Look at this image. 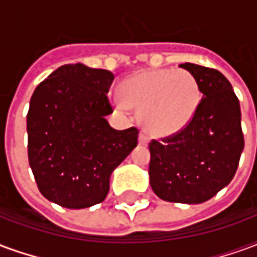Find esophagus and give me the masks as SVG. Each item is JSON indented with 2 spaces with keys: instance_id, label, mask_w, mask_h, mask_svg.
<instances>
[{
  "instance_id": "esophagus-1",
  "label": "esophagus",
  "mask_w": 257,
  "mask_h": 257,
  "mask_svg": "<svg viewBox=\"0 0 257 257\" xmlns=\"http://www.w3.org/2000/svg\"><path fill=\"white\" fill-rule=\"evenodd\" d=\"M139 143L142 146H147V145H149V138H147V136H146L145 134H140Z\"/></svg>"
}]
</instances>
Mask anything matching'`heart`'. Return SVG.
Returning <instances> with one entry per match:
<instances>
[{"label":"heart","mask_w":257,"mask_h":257,"mask_svg":"<svg viewBox=\"0 0 257 257\" xmlns=\"http://www.w3.org/2000/svg\"><path fill=\"white\" fill-rule=\"evenodd\" d=\"M119 108L139 112L140 123L153 138H168L183 131L198 108L201 92L187 70H145L121 85Z\"/></svg>","instance_id":"b5f03b06"}]
</instances>
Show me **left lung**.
<instances>
[{"mask_svg": "<svg viewBox=\"0 0 257 257\" xmlns=\"http://www.w3.org/2000/svg\"><path fill=\"white\" fill-rule=\"evenodd\" d=\"M180 67L197 79L202 99L183 131L150 143V186L168 202L201 204L235 175L243 150L241 108L220 71L193 63Z\"/></svg>", "mask_w": 257, "mask_h": 257, "instance_id": "left-lung-1", "label": "left lung"}]
</instances>
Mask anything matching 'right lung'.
Listing matches in <instances>:
<instances>
[{"mask_svg": "<svg viewBox=\"0 0 257 257\" xmlns=\"http://www.w3.org/2000/svg\"><path fill=\"white\" fill-rule=\"evenodd\" d=\"M111 71L64 64L38 85L27 112L29 164L41 194L68 209L104 201L112 171L138 146L136 128L107 122Z\"/></svg>", "mask_w": 257, "mask_h": 257, "instance_id": "add662e5", "label": "right lung"}]
</instances>
